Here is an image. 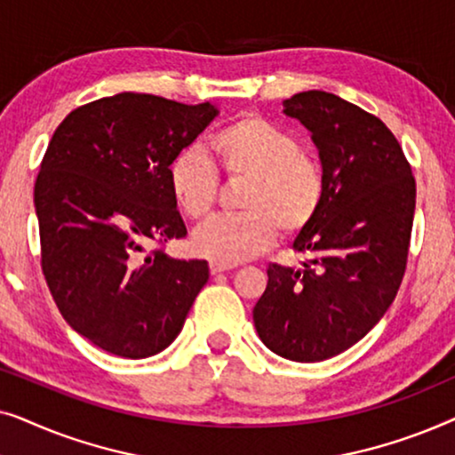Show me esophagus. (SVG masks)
<instances>
[{
  "label": "esophagus",
  "mask_w": 455,
  "mask_h": 455,
  "mask_svg": "<svg viewBox=\"0 0 455 455\" xmlns=\"http://www.w3.org/2000/svg\"><path fill=\"white\" fill-rule=\"evenodd\" d=\"M235 265H228V263H220V260H211L209 263V269H211V273H223V271H229V269H234Z\"/></svg>",
  "instance_id": "1"
}]
</instances>
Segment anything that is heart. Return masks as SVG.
<instances>
[{
	"label": "heart",
	"mask_w": 455,
	"mask_h": 455,
	"mask_svg": "<svg viewBox=\"0 0 455 455\" xmlns=\"http://www.w3.org/2000/svg\"><path fill=\"white\" fill-rule=\"evenodd\" d=\"M211 153L228 180L244 182L235 217H213L192 234V251L235 265L257 257L283 234L307 229L325 201V173L302 153L300 140L265 117L248 114L228 124L209 140ZM167 184L188 220L213 209L217 176L196 148H182L167 165Z\"/></svg>",
	"instance_id": "obj_1"
}]
</instances>
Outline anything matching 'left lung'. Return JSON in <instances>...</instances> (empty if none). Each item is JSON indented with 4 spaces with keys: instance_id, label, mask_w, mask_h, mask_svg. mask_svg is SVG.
Wrapping results in <instances>:
<instances>
[{
    "instance_id": "left-lung-1",
    "label": "left lung",
    "mask_w": 455,
    "mask_h": 455,
    "mask_svg": "<svg viewBox=\"0 0 455 455\" xmlns=\"http://www.w3.org/2000/svg\"><path fill=\"white\" fill-rule=\"evenodd\" d=\"M310 132L325 173L319 215L291 248L302 269L269 265L252 310L263 344L294 363H321L381 321L406 271L416 182L400 142L379 117L325 91L283 101Z\"/></svg>"
}]
</instances>
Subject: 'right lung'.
<instances>
[{
    "label": "right lung",
    "mask_w": 455,
    "mask_h": 455,
    "mask_svg": "<svg viewBox=\"0 0 455 455\" xmlns=\"http://www.w3.org/2000/svg\"><path fill=\"white\" fill-rule=\"evenodd\" d=\"M217 114L120 92L74 109L52 136L35 182L43 275L68 325L105 352L165 350L209 282L207 260L147 246L186 235L167 165Z\"/></svg>",
    "instance_id": "right-lung-1"
}]
</instances>
